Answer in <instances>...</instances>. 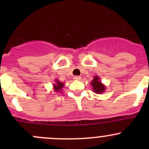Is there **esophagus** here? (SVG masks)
<instances>
[{
  "mask_svg": "<svg viewBox=\"0 0 149 149\" xmlns=\"http://www.w3.org/2000/svg\"><path fill=\"white\" fill-rule=\"evenodd\" d=\"M73 79H74L75 80H81V77L80 76H75L74 77H73Z\"/></svg>",
  "mask_w": 149,
  "mask_h": 149,
  "instance_id": "1",
  "label": "esophagus"
}]
</instances>
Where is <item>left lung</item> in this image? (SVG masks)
Wrapping results in <instances>:
<instances>
[{
	"label": "left lung",
	"instance_id": "obj_1",
	"mask_svg": "<svg viewBox=\"0 0 149 149\" xmlns=\"http://www.w3.org/2000/svg\"><path fill=\"white\" fill-rule=\"evenodd\" d=\"M91 86H93L94 91L97 94H101L103 91H104L105 87L101 82L100 81V78L98 76H95L91 81Z\"/></svg>",
	"mask_w": 149,
	"mask_h": 149
}]
</instances>
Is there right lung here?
Masks as SVG:
<instances>
[{"label": "right lung", "instance_id": "1", "mask_svg": "<svg viewBox=\"0 0 149 149\" xmlns=\"http://www.w3.org/2000/svg\"><path fill=\"white\" fill-rule=\"evenodd\" d=\"M54 88H55V91L58 92V91H61V88L63 87L64 84L62 83V82H60L58 81H56V84H54Z\"/></svg>", "mask_w": 149, "mask_h": 149}]
</instances>
